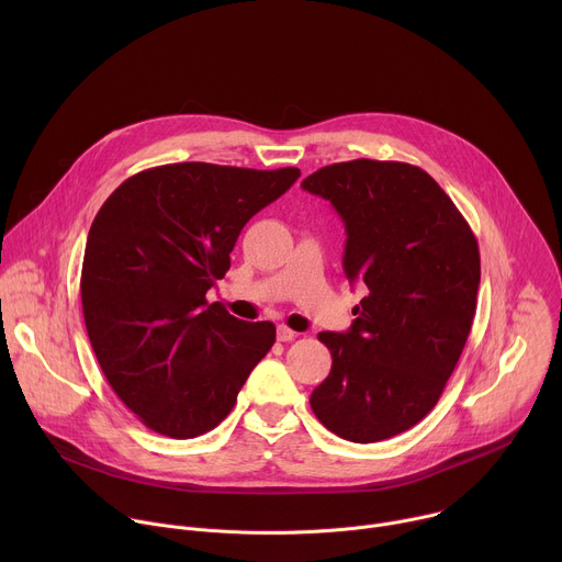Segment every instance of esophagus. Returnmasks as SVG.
I'll return each instance as SVG.
<instances>
[{
    "instance_id": "obj_1",
    "label": "esophagus",
    "mask_w": 562,
    "mask_h": 562,
    "mask_svg": "<svg viewBox=\"0 0 562 562\" xmlns=\"http://www.w3.org/2000/svg\"><path fill=\"white\" fill-rule=\"evenodd\" d=\"M295 336H297V334H295L293 329H289L286 325H280V327H278V340H280V342H291Z\"/></svg>"
}]
</instances>
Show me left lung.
Segmentation results:
<instances>
[{"label": "left lung", "mask_w": 562, "mask_h": 562, "mask_svg": "<svg viewBox=\"0 0 562 562\" xmlns=\"http://www.w3.org/2000/svg\"><path fill=\"white\" fill-rule=\"evenodd\" d=\"M302 189L342 217L345 273L369 291L347 334H317L334 362L308 403L336 436L380 442L418 425L458 364L475 313L477 243L438 182L405 162L351 159Z\"/></svg>", "instance_id": "obj_1"}]
</instances>
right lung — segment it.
Listing matches in <instances>:
<instances>
[{
	"instance_id": "right-lung-1",
	"label": "right lung",
	"mask_w": 562,
	"mask_h": 562,
	"mask_svg": "<svg viewBox=\"0 0 562 562\" xmlns=\"http://www.w3.org/2000/svg\"><path fill=\"white\" fill-rule=\"evenodd\" d=\"M300 169L206 162L146 169L98 211L82 265V308L98 362L122 403L153 431L187 440L215 429L276 342L206 291L231 267L245 224Z\"/></svg>"
}]
</instances>
